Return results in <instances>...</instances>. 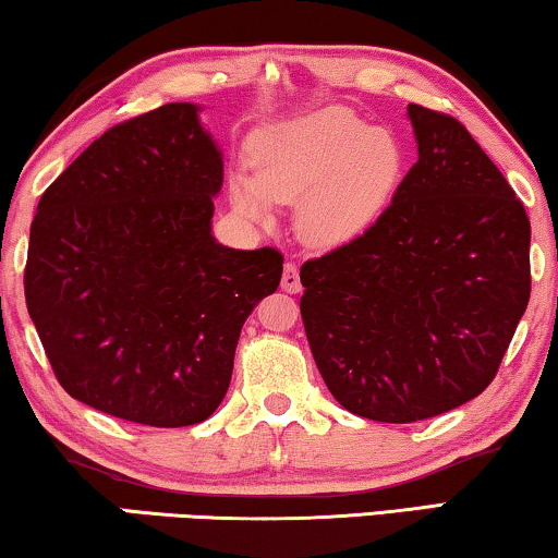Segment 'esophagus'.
<instances>
[{
    "label": "esophagus",
    "instance_id": "obj_1",
    "mask_svg": "<svg viewBox=\"0 0 558 558\" xmlns=\"http://www.w3.org/2000/svg\"><path fill=\"white\" fill-rule=\"evenodd\" d=\"M280 288L286 290V293H298V290H301V276H298L295 263H286V268H282Z\"/></svg>",
    "mask_w": 558,
    "mask_h": 558
}]
</instances>
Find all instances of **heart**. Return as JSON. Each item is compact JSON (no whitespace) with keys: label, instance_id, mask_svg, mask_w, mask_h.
Wrapping results in <instances>:
<instances>
[{"label":"heart","instance_id":"b5f03b06","mask_svg":"<svg viewBox=\"0 0 558 558\" xmlns=\"http://www.w3.org/2000/svg\"><path fill=\"white\" fill-rule=\"evenodd\" d=\"M402 169L404 151L395 133L331 106L257 133L253 174L234 171L230 202L253 222H268L272 202H298L301 238L313 247H339L384 215Z\"/></svg>","mask_w":558,"mask_h":558}]
</instances>
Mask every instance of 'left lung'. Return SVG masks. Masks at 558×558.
<instances>
[{"label":"left lung","mask_w":558,"mask_h":558,"mask_svg":"<svg viewBox=\"0 0 558 558\" xmlns=\"http://www.w3.org/2000/svg\"><path fill=\"white\" fill-rule=\"evenodd\" d=\"M420 159L354 242L303 263L301 316L336 402L407 425L496 379L531 295V222L465 125L407 106Z\"/></svg>","instance_id":"obj_1"}]
</instances>
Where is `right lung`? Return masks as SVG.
Wrapping results in <instances>:
<instances>
[{"mask_svg":"<svg viewBox=\"0 0 558 558\" xmlns=\"http://www.w3.org/2000/svg\"><path fill=\"white\" fill-rule=\"evenodd\" d=\"M222 151L199 106L108 129L47 186L29 227L25 298L60 387L148 427L217 410L242 324L276 293V247L211 238Z\"/></svg>","mask_w":558,"mask_h":558,"instance_id":"1","label":"right lung"}]
</instances>
